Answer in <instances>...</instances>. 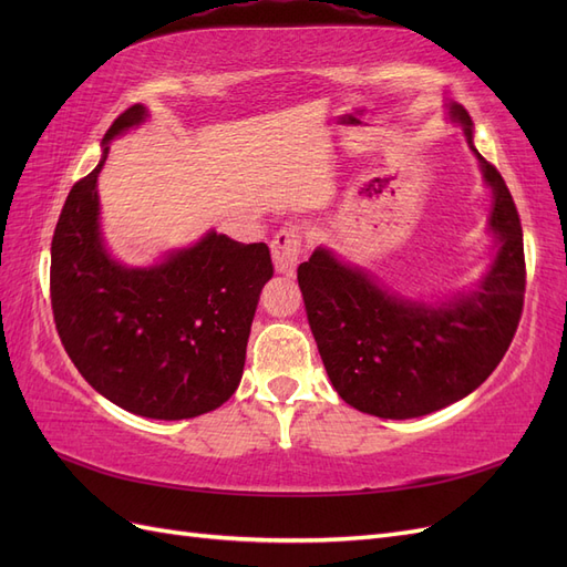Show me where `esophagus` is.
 Masks as SVG:
<instances>
[{
    "label": "esophagus",
    "mask_w": 567,
    "mask_h": 567,
    "mask_svg": "<svg viewBox=\"0 0 567 567\" xmlns=\"http://www.w3.org/2000/svg\"><path fill=\"white\" fill-rule=\"evenodd\" d=\"M302 252V236L298 227H284L271 238V260L279 274H293Z\"/></svg>",
    "instance_id": "obj_1"
}]
</instances>
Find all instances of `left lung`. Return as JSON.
<instances>
[{"instance_id":"1","label":"left lung","mask_w":567,"mask_h":567,"mask_svg":"<svg viewBox=\"0 0 567 567\" xmlns=\"http://www.w3.org/2000/svg\"><path fill=\"white\" fill-rule=\"evenodd\" d=\"M452 123L492 192L487 229L496 255L473 290L442 302L392 293L362 267L317 248L298 267L307 321L336 392L381 419H416L471 394L502 362L516 336L525 296L523 227L504 177L473 144L466 109L447 104Z\"/></svg>"}]
</instances>
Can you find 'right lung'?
<instances>
[{"label": "right lung", "mask_w": 567, "mask_h": 567, "mask_svg": "<svg viewBox=\"0 0 567 567\" xmlns=\"http://www.w3.org/2000/svg\"><path fill=\"white\" fill-rule=\"evenodd\" d=\"M136 104L101 140L51 241V310L68 357L99 394L136 416L179 421L225 404L241 383L250 323L274 267L267 244L210 229L161 262L130 267L101 234L96 182L109 144L146 123Z\"/></svg>", "instance_id": "add662e5"}]
</instances>
